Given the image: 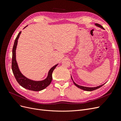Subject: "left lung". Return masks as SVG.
I'll return each mask as SVG.
<instances>
[{"label":"left lung","instance_id":"1","mask_svg":"<svg viewBox=\"0 0 121 121\" xmlns=\"http://www.w3.org/2000/svg\"><path fill=\"white\" fill-rule=\"evenodd\" d=\"M95 25L96 26H97V27H100V28H101V29H104V28H103V27H102V26H101V25H99V24H95ZM71 78H72V80H73V83H74V84H75V85L77 87H78L79 88H80V89H82V90H83L87 91H93V90H96V89H98V88H99L100 87H101L102 86H103V85H104V84H102V85H99V86H97V87H87L82 86H80V85H78V84H77L76 83H75V82L74 81V80H73V78H72V76H71Z\"/></svg>","mask_w":121,"mask_h":121}]
</instances>
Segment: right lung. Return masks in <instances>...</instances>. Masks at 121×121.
Wrapping results in <instances>:
<instances>
[{
  "label": "right lung",
  "instance_id": "1",
  "mask_svg": "<svg viewBox=\"0 0 121 121\" xmlns=\"http://www.w3.org/2000/svg\"><path fill=\"white\" fill-rule=\"evenodd\" d=\"M27 27L26 26L24 28ZM21 34V31L19 32L18 34L17 37H16L15 41L14 42V44L13 48V56H12V68L13 74L17 82L20 85L22 86L25 89H27L32 91H41L45 89L48 86L49 84L52 82V74L55 68L58 65L56 64V65H54L53 67L51 68L48 73V75L46 79L44 80H42V81H34L24 76L21 72H20L18 65L17 63L16 60V51L17 48V44L18 39H19L20 35Z\"/></svg>",
  "mask_w": 121,
  "mask_h": 121
}]
</instances>
